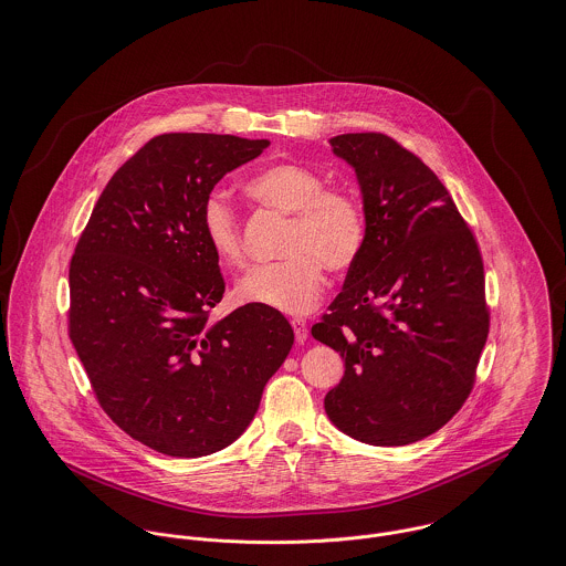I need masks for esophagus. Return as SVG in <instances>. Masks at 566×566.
Here are the masks:
<instances>
[{"instance_id":"1","label":"esophagus","mask_w":566,"mask_h":566,"mask_svg":"<svg viewBox=\"0 0 566 566\" xmlns=\"http://www.w3.org/2000/svg\"><path fill=\"white\" fill-rule=\"evenodd\" d=\"M292 328H294V335H296V342H298V344L307 342V337H310L307 321H303V318H292Z\"/></svg>"}]
</instances>
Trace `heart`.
I'll list each match as a JSON object with an SVG mask.
<instances>
[{"label": "heart", "mask_w": 566, "mask_h": 566, "mask_svg": "<svg viewBox=\"0 0 566 566\" xmlns=\"http://www.w3.org/2000/svg\"><path fill=\"white\" fill-rule=\"evenodd\" d=\"M323 176L296 163H274L245 182V193L261 207L290 216L283 259L254 265L235 287L242 303L285 314L312 310L323 292L324 268H350L366 243L361 202L342 189H326ZM205 240L227 265H242L240 222L227 198L213 193L200 211Z\"/></svg>", "instance_id": "obj_1"}]
</instances>
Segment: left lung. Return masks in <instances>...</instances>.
<instances>
[{
	"label": "left lung",
	"mask_w": 566,
	"mask_h": 566,
	"mask_svg": "<svg viewBox=\"0 0 566 566\" xmlns=\"http://www.w3.org/2000/svg\"><path fill=\"white\" fill-rule=\"evenodd\" d=\"M355 169L366 243L312 335L344 359L328 420L375 447L418 442L469 399L488 337L484 263L440 178L381 133L328 139Z\"/></svg>",
	"instance_id": "obj_1"
}]
</instances>
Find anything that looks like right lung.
Here are the masks:
<instances>
[{
    "label": "right lung",
    "instance_id": "obj_1",
    "mask_svg": "<svg viewBox=\"0 0 566 566\" xmlns=\"http://www.w3.org/2000/svg\"><path fill=\"white\" fill-rule=\"evenodd\" d=\"M268 139L169 133L97 198L70 265V337L91 388L130 438L171 458L235 442L294 344L285 316L243 305L211 323L224 279L200 211Z\"/></svg>",
    "mask_w": 566,
    "mask_h": 566
}]
</instances>
